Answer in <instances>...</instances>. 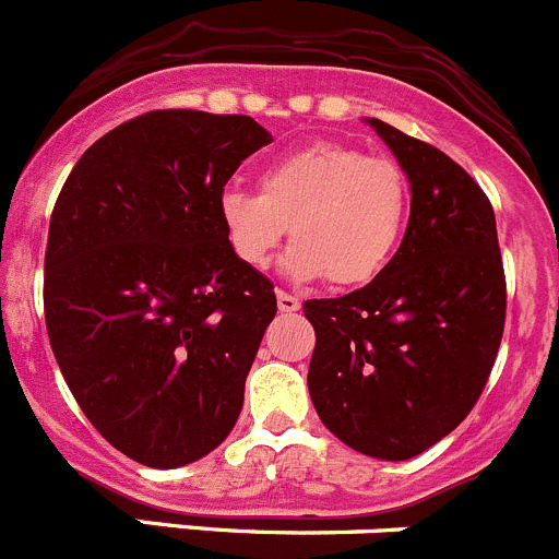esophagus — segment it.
I'll return each mask as SVG.
<instances>
[{"instance_id":"obj_1","label":"esophagus","mask_w":559,"mask_h":559,"mask_svg":"<svg viewBox=\"0 0 559 559\" xmlns=\"http://www.w3.org/2000/svg\"><path fill=\"white\" fill-rule=\"evenodd\" d=\"M277 307L280 312H296V309L301 307V301H298V296H293V293L277 290Z\"/></svg>"}]
</instances>
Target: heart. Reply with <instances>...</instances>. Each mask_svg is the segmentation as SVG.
I'll return each mask as SVG.
<instances>
[{
    "label": "heart",
    "instance_id": "obj_1",
    "mask_svg": "<svg viewBox=\"0 0 559 559\" xmlns=\"http://www.w3.org/2000/svg\"><path fill=\"white\" fill-rule=\"evenodd\" d=\"M219 219L234 255L266 269L285 239V272L353 287L372 282L394 261L411 219V181L391 157L318 141L269 163L261 192L230 187Z\"/></svg>",
    "mask_w": 559,
    "mask_h": 559
}]
</instances>
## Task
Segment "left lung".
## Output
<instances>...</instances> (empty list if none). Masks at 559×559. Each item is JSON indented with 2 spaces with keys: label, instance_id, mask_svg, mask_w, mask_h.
<instances>
[{
  "label": "left lung",
  "instance_id": "8db88e82",
  "mask_svg": "<svg viewBox=\"0 0 559 559\" xmlns=\"http://www.w3.org/2000/svg\"><path fill=\"white\" fill-rule=\"evenodd\" d=\"M411 181V223L369 285L314 298L309 396L350 449L402 462L454 432L478 402L506 325L489 198L449 154L367 119Z\"/></svg>",
  "mask_w": 559,
  "mask_h": 559
}]
</instances>
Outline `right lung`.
<instances>
[{"label": "right lung", "instance_id": "1", "mask_svg": "<svg viewBox=\"0 0 559 559\" xmlns=\"http://www.w3.org/2000/svg\"><path fill=\"white\" fill-rule=\"evenodd\" d=\"M266 143L250 116L148 110L86 148L53 206L51 350L94 429L146 467L206 456L245 405L277 296L230 250L219 198Z\"/></svg>", "mask_w": 559, "mask_h": 559}]
</instances>
